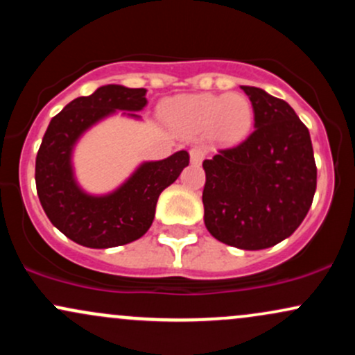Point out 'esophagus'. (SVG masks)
<instances>
[{"instance_id":"34e87169","label":"esophagus","mask_w":355,"mask_h":355,"mask_svg":"<svg viewBox=\"0 0 355 355\" xmlns=\"http://www.w3.org/2000/svg\"><path fill=\"white\" fill-rule=\"evenodd\" d=\"M203 158H205V150L200 148V146H193V148L190 150V160H191V164L200 165Z\"/></svg>"}]
</instances>
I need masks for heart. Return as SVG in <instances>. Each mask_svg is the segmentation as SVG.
I'll return each mask as SVG.
<instances>
[{
	"mask_svg": "<svg viewBox=\"0 0 355 355\" xmlns=\"http://www.w3.org/2000/svg\"><path fill=\"white\" fill-rule=\"evenodd\" d=\"M165 116L189 135H210L222 144H235L250 133L254 107L242 93H198L170 101Z\"/></svg>",
	"mask_w": 355,
	"mask_h": 355,
	"instance_id": "1",
	"label": "heart"
}]
</instances>
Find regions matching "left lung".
<instances>
[{
  "mask_svg": "<svg viewBox=\"0 0 355 355\" xmlns=\"http://www.w3.org/2000/svg\"><path fill=\"white\" fill-rule=\"evenodd\" d=\"M254 107V132L203 162V220L220 242L243 250L274 247L311 209L317 166L309 130L287 101L240 87Z\"/></svg>",
  "mask_w": 355,
  "mask_h": 355,
  "instance_id": "obj_1",
  "label": "left lung"
}]
</instances>
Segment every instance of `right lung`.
<instances>
[{
	"mask_svg": "<svg viewBox=\"0 0 355 355\" xmlns=\"http://www.w3.org/2000/svg\"><path fill=\"white\" fill-rule=\"evenodd\" d=\"M145 105V88L105 85L70 101L48 125L36 155V191L53 225L80 245L110 248L144 237L160 193L189 165V152L180 150L164 160L144 162L110 193L92 195L78 185L71 158L81 135L118 110L138 120L135 112Z\"/></svg>",
	"mask_w": 355,
	"mask_h": 355,
	"instance_id": "1",
	"label": "right lung"
}]
</instances>
